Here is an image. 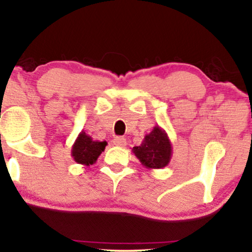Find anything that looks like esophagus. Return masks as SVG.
<instances>
[{"label":"esophagus","mask_w":252,"mask_h":252,"mask_svg":"<svg viewBox=\"0 0 252 252\" xmlns=\"http://www.w3.org/2000/svg\"><path fill=\"white\" fill-rule=\"evenodd\" d=\"M113 144H115V146H118V147H125L126 146V139H124L123 136L115 137V140H113Z\"/></svg>","instance_id":"1"}]
</instances>
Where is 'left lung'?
Here are the masks:
<instances>
[{
	"instance_id": "8db88e82",
	"label": "left lung",
	"mask_w": 252,
	"mask_h": 252,
	"mask_svg": "<svg viewBox=\"0 0 252 252\" xmlns=\"http://www.w3.org/2000/svg\"><path fill=\"white\" fill-rule=\"evenodd\" d=\"M133 154L147 168H163L170 164L172 158V143L167 133L159 126H155L144 136L139 147H134Z\"/></svg>"
}]
</instances>
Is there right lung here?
Wrapping results in <instances>:
<instances>
[{
	"instance_id": "add662e5",
	"label": "right lung",
	"mask_w": 252,
	"mask_h": 252,
	"mask_svg": "<svg viewBox=\"0 0 252 252\" xmlns=\"http://www.w3.org/2000/svg\"><path fill=\"white\" fill-rule=\"evenodd\" d=\"M106 144V141L93 140L92 136L81 130L72 146L71 156L75 163L89 166L96 163L99 155L104 151Z\"/></svg>"
}]
</instances>
